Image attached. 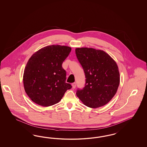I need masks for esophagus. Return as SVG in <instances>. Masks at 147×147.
<instances>
[{
	"label": "esophagus",
	"instance_id": "1",
	"mask_svg": "<svg viewBox=\"0 0 147 147\" xmlns=\"http://www.w3.org/2000/svg\"><path fill=\"white\" fill-rule=\"evenodd\" d=\"M71 86H72V88H73V89H74V88H76V82H74V83H73L72 84H71Z\"/></svg>",
	"mask_w": 147,
	"mask_h": 147
}]
</instances>
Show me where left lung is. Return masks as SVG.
Here are the masks:
<instances>
[{
	"mask_svg": "<svg viewBox=\"0 0 147 147\" xmlns=\"http://www.w3.org/2000/svg\"><path fill=\"white\" fill-rule=\"evenodd\" d=\"M76 53L86 78L85 87L77 91V96L90 108L106 105L114 96L120 85V72L116 62L101 49L76 48Z\"/></svg>",
	"mask_w": 147,
	"mask_h": 147,
	"instance_id": "8db88e82",
	"label": "left lung"
}]
</instances>
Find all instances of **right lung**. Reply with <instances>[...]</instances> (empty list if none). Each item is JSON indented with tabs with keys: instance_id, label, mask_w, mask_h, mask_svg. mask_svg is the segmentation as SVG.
<instances>
[{
	"instance_id": "right-lung-1",
	"label": "right lung",
	"mask_w": 147,
	"mask_h": 147,
	"mask_svg": "<svg viewBox=\"0 0 147 147\" xmlns=\"http://www.w3.org/2000/svg\"><path fill=\"white\" fill-rule=\"evenodd\" d=\"M67 46L52 45L39 49L29 59L23 75L24 87L33 102L49 107L59 102L71 85L66 82L62 64L71 51Z\"/></svg>"
}]
</instances>
